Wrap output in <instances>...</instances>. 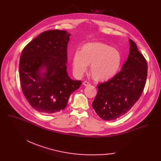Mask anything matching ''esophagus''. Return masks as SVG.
Here are the masks:
<instances>
[{
	"label": "esophagus",
	"instance_id": "34e87169",
	"mask_svg": "<svg viewBox=\"0 0 161 161\" xmlns=\"http://www.w3.org/2000/svg\"><path fill=\"white\" fill-rule=\"evenodd\" d=\"M83 85L84 86H90V83H89L88 81H85L83 82Z\"/></svg>",
	"mask_w": 161,
	"mask_h": 161
}]
</instances>
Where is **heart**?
Listing matches in <instances>:
<instances>
[{
  "instance_id": "heart-1",
  "label": "heart",
  "mask_w": 161,
  "mask_h": 161,
  "mask_svg": "<svg viewBox=\"0 0 161 161\" xmlns=\"http://www.w3.org/2000/svg\"><path fill=\"white\" fill-rule=\"evenodd\" d=\"M122 62L120 53L112 46L100 42L84 45L81 52H76L72 60L74 73L81 76L90 64V72L96 81L112 78L119 71Z\"/></svg>"
}]
</instances>
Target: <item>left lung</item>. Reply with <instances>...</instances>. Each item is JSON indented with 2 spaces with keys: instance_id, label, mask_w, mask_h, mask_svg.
Returning <instances> with one entry per match:
<instances>
[{
  "instance_id": "8db88e82",
  "label": "left lung",
  "mask_w": 161,
  "mask_h": 161,
  "mask_svg": "<svg viewBox=\"0 0 161 161\" xmlns=\"http://www.w3.org/2000/svg\"><path fill=\"white\" fill-rule=\"evenodd\" d=\"M130 52L121 71L97 86L92 103L97 114L104 120L112 121L123 116L137 102L144 89L147 64L135 42L129 39Z\"/></svg>"
}]
</instances>
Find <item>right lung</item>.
I'll return each instance as SVG.
<instances>
[{"label":"right lung","mask_w":161,"mask_h":161,"mask_svg":"<svg viewBox=\"0 0 161 161\" xmlns=\"http://www.w3.org/2000/svg\"><path fill=\"white\" fill-rule=\"evenodd\" d=\"M70 35L66 31H44L22 51L19 70L23 93L40 113L63 110L71 94L81 84L72 80L66 71Z\"/></svg>","instance_id":"right-lung-1"}]
</instances>
